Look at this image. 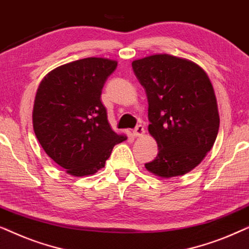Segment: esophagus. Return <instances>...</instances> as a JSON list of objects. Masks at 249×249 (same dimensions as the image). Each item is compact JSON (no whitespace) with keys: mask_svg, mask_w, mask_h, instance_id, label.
Segmentation results:
<instances>
[{"mask_svg":"<svg viewBox=\"0 0 249 249\" xmlns=\"http://www.w3.org/2000/svg\"><path fill=\"white\" fill-rule=\"evenodd\" d=\"M145 132V128L142 124H137L136 125V128L134 129V136L136 137H141V136L144 135Z\"/></svg>","mask_w":249,"mask_h":249,"instance_id":"34e87169","label":"esophagus"}]
</instances>
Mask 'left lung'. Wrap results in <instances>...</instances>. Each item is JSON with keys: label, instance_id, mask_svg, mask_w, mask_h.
<instances>
[{"label": "left lung", "instance_id": "8db88e82", "mask_svg": "<svg viewBox=\"0 0 249 249\" xmlns=\"http://www.w3.org/2000/svg\"><path fill=\"white\" fill-rule=\"evenodd\" d=\"M148 101V131L158 142L149 172L182 176L196 168L215 142L220 125L212 84L192 61L155 54L132 62Z\"/></svg>", "mask_w": 249, "mask_h": 249}]
</instances>
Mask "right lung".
<instances>
[{
	"mask_svg": "<svg viewBox=\"0 0 249 249\" xmlns=\"http://www.w3.org/2000/svg\"><path fill=\"white\" fill-rule=\"evenodd\" d=\"M117 61L86 57L63 64L40 81L33 110L34 131L54 162L74 177L104 168L114 145L127 137L112 130L101 94Z\"/></svg>",
	"mask_w": 249,
	"mask_h": 249,
	"instance_id": "add662e5",
	"label": "right lung"
}]
</instances>
